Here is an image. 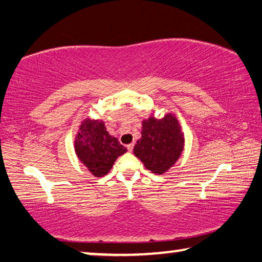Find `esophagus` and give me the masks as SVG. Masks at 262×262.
Segmentation results:
<instances>
[{
    "instance_id": "34e87169",
    "label": "esophagus",
    "mask_w": 262,
    "mask_h": 262,
    "mask_svg": "<svg viewBox=\"0 0 262 262\" xmlns=\"http://www.w3.org/2000/svg\"><path fill=\"white\" fill-rule=\"evenodd\" d=\"M133 149H134V144H133V143L127 145V150H128V151H129V152L133 151Z\"/></svg>"
}]
</instances>
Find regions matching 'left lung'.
Segmentation results:
<instances>
[{
    "label": "left lung",
    "mask_w": 262,
    "mask_h": 262,
    "mask_svg": "<svg viewBox=\"0 0 262 262\" xmlns=\"http://www.w3.org/2000/svg\"><path fill=\"white\" fill-rule=\"evenodd\" d=\"M184 135L178 120L166 114L161 120L154 117L143 121L142 137L136 142L134 155L152 173L166 172L180 157Z\"/></svg>",
    "instance_id": "8db88e82"
}]
</instances>
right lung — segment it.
Here are the masks:
<instances>
[{
  "instance_id": "right-lung-1",
  "label": "right lung",
  "mask_w": 262,
  "mask_h": 262,
  "mask_svg": "<svg viewBox=\"0 0 262 262\" xmlns=\"http://www.w3.org/2000/svg\"><path fill=\"white\" fill-rule=\"evenodd\" d=\"M75 150L79 161L95 177L107 174L117 158L127 151L99 120H85L82 123L75 140Z\"/></svg>"
}]
</instances>
